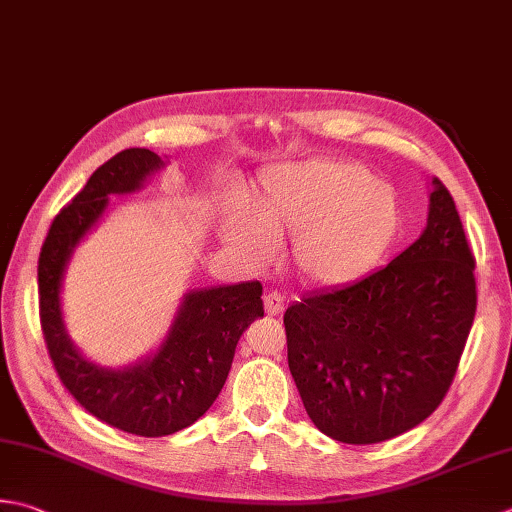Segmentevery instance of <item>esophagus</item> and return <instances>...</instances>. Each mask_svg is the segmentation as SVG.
<instances>
[{
    "label": "esophagus",
    "mask_w": 512,
    "mask_h": 512,
    "mask_svg": "<svg viewBox=\"0 0 512 512\" xmlns=\"http://www.w3.org/2000/svg\"><path fill=\"white\" fill-rule=\"evenodd\" d=\"M284 304H286V299H284L282 293H277V290H270V293L264 295V310H266V315H270V317L282 313Z\"/></svg>",
    "instance_id": "esophagus-1"
}]
</instances>
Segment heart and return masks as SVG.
Listing matches in <instances>:
<instances>
[{"label": "heart", "instance_id": "b5f03b06", "mask_svg": "<svg viewBox=\"0 0 512 512\" xmlns=\"http://www.w3.org/2000/svg\"><path fill=\"white\" fill-rule=\"evenodd\" d=\"M402 226L395 190L362 164L315 159L262 175L253 217L228 213L226 242L253 262L275 255V242L295 237L293 259L310 284L342 288L366 277Z\"/></svg>", "mask_w": 512, "mask_h": 512}]
</instances>
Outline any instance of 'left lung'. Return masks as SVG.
<instances>
[{
  "instance_id": "left-lung-1",
  "label": "left lung",
  "mask_w": 512,
  "mask_h": 512,
  "mask_svg": "<svg viewBox=\"0 0 512 512\" xmlns=\"http://www.w3.org/2000/svg\"><path fill=\"white\" fill-rule=\"evenodd\" d=\"M475 310V255L435 177L415 244L355 284L286 308L288 368L308 417L355 446L422 424L453 384Z\"/></svg>"
}]
</instances>
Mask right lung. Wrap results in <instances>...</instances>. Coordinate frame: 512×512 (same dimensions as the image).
<instances>
[{"label":"right lung","mask_w":512,"mask_h":512,"mask_svg":"<svg viewBox=\"0 0 512 512\" xmlns=\"http://www.w3.org/2000/svg\"><path fill=\"white\" fill-rule=\"evenodd\" d=\"M162 164L148 148H126L110 157L59 210L37 264L39 322L59 379L90 415L139 437L173 435L195 424L224 388L239 337L264 317L262 284L246 282L188 293L166 342L142 364L99 368L70 342L59 306L70 253L102 217L108 195L133 193Z\"/></svg>","instance_id":"obj_1"}]
</instances>
